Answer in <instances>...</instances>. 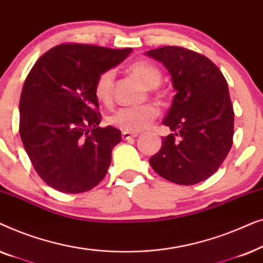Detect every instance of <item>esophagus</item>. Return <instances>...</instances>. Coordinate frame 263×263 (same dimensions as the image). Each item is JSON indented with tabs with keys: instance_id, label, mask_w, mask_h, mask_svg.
I'll use <instances>...</instances> for the list:
<instances>
[{
	"instance_id": "obj_1",
	"label": "esophagus",
	"mask_w": 263,
	"mask_h": 263,
	"mask_svg": "<svg viewBox=\"0 0 263 263\" xmlns=\"http://www.w3.org/2000/svg\"><path fill=\"white\" fill-rule=\"evenodd\" d=\"M138 135H139L138 133H129V132L122 133V138H123V140H129L132 138H136Z\"/></svg>"
}]
</instances>
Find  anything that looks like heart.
Listing matches in <instances>:
<instances>
[{"label": "heart", "mask_w": 263, "mask_h": 263, "mask_svg": "<svg viewBox=\"0 0 263 263\" xmlns=\"http://www.w3.org/2000/svg\"><path fill=\"white\" fill-rule=\"evenodd\" d=\"M129 70L135 75L147 88H154L161 82L159 68L147 61H138L133 63ZM114 70H105L97 78L95 95L99 102L107 104L112 98ZM159 115V109L154 104H143L136 106H124L110 115L109 123L123 132L138 133L148 127Z\"/></svg>", "instance_id": "obj_1"}]
</instances>
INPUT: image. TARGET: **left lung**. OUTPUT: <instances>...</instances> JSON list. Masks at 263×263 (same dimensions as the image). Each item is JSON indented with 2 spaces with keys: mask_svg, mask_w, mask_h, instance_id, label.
<instances>
[{
  "mask_svg": "<svg viewBox=\"0 0 263 263\" xmlns=\"http://www.w3.org/2000/svg\"><path fill=\"white\" fill-rule=\"evenodd\" d=\"M146 55L163 63L176 91L163 121L172 133L151 157V166L176 184L202 182L217 172L232 146L235 114L228 82L210 59L181 46Z\"/></svg>",
  "mask_w": 263,
  "mask_h": 263,
  "instance_id": "obj_1",
  "label": "left lung"
}]
</instances>
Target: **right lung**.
I'll return each mask as SVG.
<instances>
[{
    "label": "right lung",
    "instance_id": "right-lung-1",
    "mask_svg": "<svg viewBox=\"0 0 263 263\" xmlns=\"http://www.w3.org/2000/svg\"><path fill=\"white\" fill-rule=\"evenodd\" d=\"M130 48L60 44L42 55L20 97L21 141L46 184L67 194L85 193L105 177L122 135L100 128L97 78L120 64Z\"/></svg>",
    "mask_w": 263,
    "mask_h": 263
}]
</instances>
